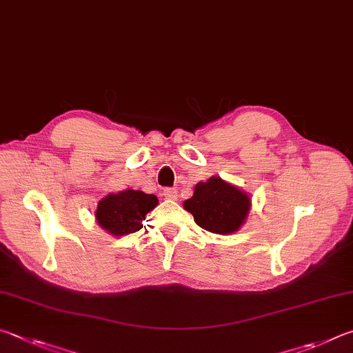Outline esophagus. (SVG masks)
<instances>
[{
    "instance_id": "esophagus-1",
    "label": "esophagus",
    "mask_w": 353,
    "mask_h": 353,
    "mask_svg": "<svg viewBox=\"0 0 353 353\" xmlns=\"http://www.w3.org/2000/svg\"><path fill=\"white\" fill-rule=\"evenodd\" d=\"M163 195L165 196L167 200H176V199H178L176 189H173V188H165V189L163 190Z\"/></svg>"
}]
</instances>
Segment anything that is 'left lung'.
Returning <instances> with one entry per match:
<instances>
[{
  "instance_id": "1",
  "label": "left lung",
  "mask_w": 353,
  "mask_h": 353,
  "mask_svg": "<svg viewBox=\"0 0 353 353\" xmlns=\"http://www.w3.org/2000/svg\"><path fill=\"white\" fill-rule=\"evenodd\" d=\"M184 209L194 215L195 223L214 234H232L245 223L251 209L250 195L232 184L211 176L195 186L192 199Z\"/></svg>"
}]
</instances>
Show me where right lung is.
I'll list each match as a JSON object with an SVG mask.
<instances>
[{"instance_id": "obj_1", "label": "right lung", "mask_w": 353, "mask_h": 353, "mask_svg": "<svg viewBox=\"0 0 353 353\" xmlns=\"http://www.w3.org/2000/svg\"><path fill=\"white\" fill-rule=\"evenodd\" d=\"M157 206L158 199L154 195L127 189L110 194L99 201L94 215L102 230L121 237L139 231L142 220Z\"/></svg>"}]
</instances>
